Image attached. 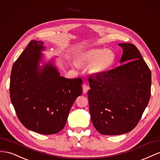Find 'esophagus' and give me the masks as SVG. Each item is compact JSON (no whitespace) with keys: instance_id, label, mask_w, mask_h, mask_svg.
<instances>
[{"instance_id":"34e87169","label":"esophagus","mask_w":160,"mask_h":160,"mask_svg":"<svg viewBox=\"0 0 160 160\" xmlns=\"http://www.w3.org/2000/svg\"><path fill=\"white\" fill-rule=\"evenodd\" d=\"M82 88H83V93H86L88 91V90L89 89V87L86 84H83V86H82Z\"/></svg>"}]
</instances>
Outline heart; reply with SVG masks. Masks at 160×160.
I'll return each mask as SVG.
<instances>
[{
	"label": "heart",
	"mask_w": 160,
	"mask_h": 160,
	"mask_svg": "<svg viewBox=\"0 0 160 160\" xmlns=\"http://www.w3.org/2000/svg\"><path fill=\"white\" fill-rule=\"evenodd\" d=\"M77 59L81 63L89 64V73L98 76L106 73L112 68L116 60V55L110 49L93 48L79 52ZM73 65L77 67L75 62H73Z\"/></svg>",
	"instance_id": "heart-1"
}]
</instances>
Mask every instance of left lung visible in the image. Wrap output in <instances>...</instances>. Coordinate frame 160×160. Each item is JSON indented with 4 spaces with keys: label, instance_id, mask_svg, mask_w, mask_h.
<instances>
[{
    "label": "left lung",
    "instance_id": "8db88e82",
    "mask_svg": "<svg viewBox=\"0 0 160 160\" xmlns=\"http://www.w3.org/2000/svg\"><path fill=\"white\" fill-rule=\"evenodd\" d=\"M124 63L105 74L90 77L88 99L91 119L102 135L131 132L138 123L149 103L152 75L137 47L119 43Z\"/></svg>",
    "mask_w": 160,
    "mask_h": 160
}]
</instances>
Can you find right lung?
Segmentation results:
<instances>
[{
	"mask_svg": "<svg viewBox=\"0 0 160 160\" xmlns=\"http://www.w3.org/2000/svg\"><path fill=\"white\" fill-rule=\"evenodd\" d=\"M43 43L31 41L14 62L10 96L24 126L38 133L51 135L65 127L72 104L82 94L83 81L81 78L61 76L55 65L57 57L46 59L42 52L46 47Z\"/></svg>",
	"mask_w": 160,
	"mask_h": 160,
	"instance_id": "1",
	"label": "right lung"
}]
</instances>
